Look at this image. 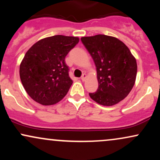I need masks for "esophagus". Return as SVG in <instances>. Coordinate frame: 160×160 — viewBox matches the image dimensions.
Segmentation results:
<instances>
[{
	"label": "esophagus",
	"mask_w": 160,
	"mask_h": 160,
	"mask_svg": "<svg viewBox=\"0 0 160 160\" xmlns=\"http://www.w3.org/2000/svg\"><path fill=\"white\" fill-rule=\"evenodd\" d=\"M86 74H83L82 75V77H81V80H82V81H84V80H86Z\"/></svg>",
	"instance_id": "34e87169"
}]
</instances>
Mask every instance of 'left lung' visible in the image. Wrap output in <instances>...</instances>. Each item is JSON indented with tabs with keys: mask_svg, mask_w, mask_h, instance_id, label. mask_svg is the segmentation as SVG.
Instances as JSON below:
<instances>
[{
	"mask_svg": "<svg viewBox=\"0 0 160 160\" xmlns=\"http://www.w3.org/2000/svg\"><path fill=\"white\" fill-rule=\"evenodd\" d=\"M81 41L95 62L98 88L89 93L95 102L112 106L126 98L132 89L137 62L129 49L113 37L98 34L82 37Z\"/></svg>",
	"mask_w": 160,
	"mask_h": 160,
	"instance_id": "obj_1",
	"label": "left lung"
}]
</instances>
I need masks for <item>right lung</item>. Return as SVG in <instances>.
Wrapping results in <instances>:
<instances>
[{"instance_id": "obj_1", "label": "right lung", "mask_w": 160, "mask_h": 160, "mask_svg": "<svg viewBox=\"0 0 160 160\" xmlns=\"http://www.w3.org/2000/svg\"><path fill=\"white\" fill-rule=\"evenodd\" d=\"M77 37L55 35L34 43L19 67L22 83L29 96L43 105L61 101L73 81L65 58L78 43Z\"/></svg>"}]
</instances>
